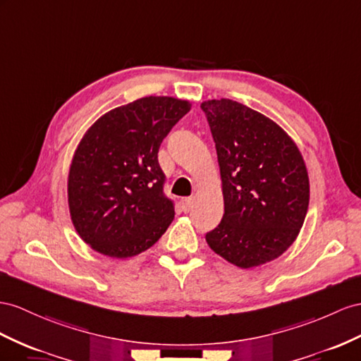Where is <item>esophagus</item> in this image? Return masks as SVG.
<instances>
[{
	"label": "esophagus",
	"mask_w": 361,
	"mask_h": 361,
	"mask_svg": "<svg viewBox=\"0 0 361 361\" xmlns=\"http://www.w3.org/2000/svg\"><path fill=\"white\" fill-rule=\"evenodd\" d=\"M192 202H193V198L192 197H186L181 200V204H183V210L184 212H189L190 207H192Z\"/></svg>",
	"instance_id": "1"
}]
</instances>
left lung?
<instances>
[{
    "label": "left lung",
    "instance_id": "left-lung-1",
    "mask_svg": "<svg viewBox=\"0 0 361 361\" xmlns=\"http://www.w3.org/2000/svg\"><path fill=\"white\" fill-rule=\"evenodd\" d=\"M223 181L224 215L209 247L241 269L279 257L307 216L310 180L298 146L273 120L230 99L202 102Z\"/></svg>",
    "mask_w": 361,
    "mask_h": 361
}]
</instances>
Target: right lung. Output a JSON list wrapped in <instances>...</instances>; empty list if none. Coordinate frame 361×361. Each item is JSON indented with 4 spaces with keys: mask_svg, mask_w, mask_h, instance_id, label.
I'll list each match as a JSON object with an SVG mask.
<instances>
[{
    "mask_svg": "<svg viewBox=\"0 0 361 361\" xmlns=\"http://www.w3.org/2000/svg\"><path fill=\"white\" fill-rule=\"evenodd\" d=\"M190 104L149 96L111 109L92 125L73 157L68 207L92 250L125 259L152 247L172 223L159 164L163 138Z\"/></svg>",
    "mask_w": 361,
    "mask_h": 361,
    "instance_id": "obj_1",
    "label": "right lung"
}]
</instances>
